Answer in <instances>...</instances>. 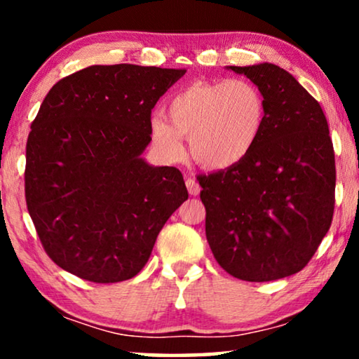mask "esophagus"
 <instances>
[{
	"instance_id": "esophagus-1",
	"label": "esophagus",
	"mask_w": 359,
	"mask_h": 359,
	"mask_svg": "<svg viewBox=\"0 0 359 359\" xmlns=\"http://www.w3.org/2000/svg\"><path fill=\"white\" fill-rule=\"evenodd\" d=\"M186 186H188V191H189L191 196H198L201 193V186L194 178L186 180Z\"/></svg>"
}]
</instances>
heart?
Instances as JSON below:
<instances>
[{
  "instance_id": "obj_1",
  "label": "heart",
  "mask_w": 359,
  "mask_h": 359,
  "mask_svg": "<svg viewBox=\"0 0 359 359\" xmlns=\"http://www.w3.org/2000/svg\"><path fill=\"white\" fill-rule=\"evenodd\" d=\"M168 116L150 121L151 140L171 161L191 154L205 168L224 170L240 163L258 144L268 119L263 93L248 80L194 81L171 97Z\"/></svg>"
}]
</instances>
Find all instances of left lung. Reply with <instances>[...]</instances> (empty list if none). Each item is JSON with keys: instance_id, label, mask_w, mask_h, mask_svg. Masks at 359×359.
Returning a JSON list of instances; mask_svg holds the SVG:
<instances>
[{"instance_id": "1", "label": "left lung", "mask_w": 359, "mask_h": 359, "mask_svg": "<svg viewBox=\"0 0 359 359\" xmlns=\"http://www.w3.org/2000/svg\"><path fill=\"white\" fill-rule=\"evenodd\" d=\"M259 88L268 119L247 158L198 176L205 237L233 278L264 283L296 274L330 229L335 154L322 107L273 63L227 67Z\"/></svg>"}]
</instances>
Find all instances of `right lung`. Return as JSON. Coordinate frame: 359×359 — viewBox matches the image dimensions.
<instances>
[{"mask_svg": "<svg viewBox=\"0 0 359 359\" xmlns=\"http://www.w3.org/2000/svg\"><path fill=\"white\" fill-rule=\"evenodd\" d=\"M184 68L91 65L47 93L26 145V203L48 257L91 283L134 278L188 199L175 166H151L150 114Z\"/></svg>", "mask_w": 359, "mask_h": 359, "instance_id": "1", "label": "right lung"}]
</instances>
